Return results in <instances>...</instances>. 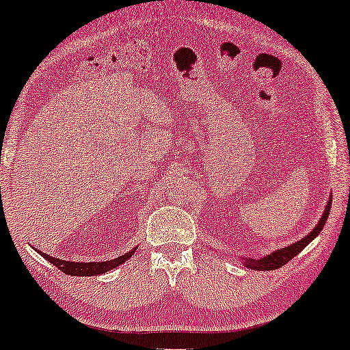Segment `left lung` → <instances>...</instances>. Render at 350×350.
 I'll return each mask as SVG.
<instances>
[{
  "label": "left lung",
  "mask_w": 350,
  "mask_h": 350,
  "mask_svg": "<svg viewBox=\"0 0 350 350\" xmlns=\"http://www.w3.org/2000/svg\"><path fill=\"white\" fill-rule=\"evenodd\" d=\"M329 208H332V199L327 202L325 212L322 217H320L319 223L315 224V228L308 234V236H304L303 239H301V241L290 243V245L279 248V250H275V252H271L269 255H266L262 258H256V260H253V258H247V256L245 258L241 256L242 265L245 267H250V269H256V271H274V269H279V267L286 265V262H288L290 260H293V258L298 255L301 250H304V248L319 236L320 231H322L325 226V221L328 219Z\"/></svg>",
  "instance_id": "8db88e82"
}]
</instances>
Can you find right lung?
<instances>
[{
  "label": "right lung",
  "mask_w": 350,
  "mask_h": 350,
  "mask_svg": "<svg viewBox=\"0 0 350 350\" xmlns=\"http://www.w3.org/2000/svg\"><path fill=\"white\" fill-rule=\"evenodd\" d=\"M137 247L132 248L131 252L124 253L122 256H118L114 258V260H109V261H94V262H75V261H66V260H60V258H55V256H51V255H46L44 252L41 250H36L40 253L41 256H44L47 261L51 262V265H54L55 267H59L62 272H65V274L68 275H76V277H92V275H100V274H105V272L114 269V267L121 266L122 262H126L129 258H131L133 253H135Z\"/></svg>",
  "instance_id": "1"
}]
</instances>
